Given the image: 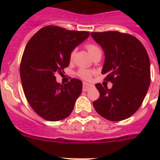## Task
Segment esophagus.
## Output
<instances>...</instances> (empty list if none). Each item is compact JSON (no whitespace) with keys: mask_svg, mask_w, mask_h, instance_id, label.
I'll use <instances>...</instances> for the list:
<instances>
[{"mask_svg":"<svg viewBox=\"0 0 160 160\" xmlns=\"http://www.w3.org/2000/svg\"><path fill=\"white\" fill-rule=\"evenodd\" d=\"M93 87L92 84L87 82H83V91H87Z\"/></svg>","mask_w":160,"mask_h":160,"instance_id":"1","label":"esophagus"}]
</instances>
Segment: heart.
Wrapping results in <instances>:
<instances>
[{
    "mask_svg": "<svg viewBox=\"0 0 160 160\" xmlns=\"http://www.w3.org/2000/svg\"><path fill=\"white\" fill-rule=\"evenodd\" d=\"M87 49L91 56H93L96 52L99 51L100 50L99 48L98 47V46H96L95 45H93V44H89V45H87ZM73 56V52H72V53H70V58H72ZM91 73H92V72L90 71V70H86V69H81V70L78 71V74L79 77H81L83 79H90V77H91Z\"/></svg>",
    "mask_w": 160,
    "mask_h": 160,
    "instance_id": "1",
    "label": "heart"
}]
</instances>
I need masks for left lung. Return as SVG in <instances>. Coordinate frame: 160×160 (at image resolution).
<instances>
[{"label":"left lung","instance_id":"8db88e82","mask_svg":"<svg viewBox=\"0 0 160 160\" xmlns=\"http://www.w3.org/2000/svg\"><path fill=\"white\" fill-rule=\"evenodd\" d=\"M91 37L102 48L105 61L102 73L112 88L95 85L100 97L93 102L106 119L121 121L135 114L142 104L151 82L150 60L146 49L132 35L117 31L94 32Z\"/></svg>","mask_w":160,"mask_h":160}]
</instances>
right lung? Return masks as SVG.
<instances>
[{
  "label": "right lung",
  "instance_id": "add662e5",
  "mask_svg": "<svg viewBox=\"0 0 160 160\" xmlns=\"http://www.w3.org/2000/svg\"><path fill=\"white\" fill-rule=\"evenodd\" d=\"M89 36L86 31L49 25L28 42L20 66L21 80L28 102L44 119L59 121L71 114L82 82L72 78L62 86L55 75L62 74L70 64V53Z\"/></svg>",
  "mask_w": 160,
  "mask_h": 160
}]
</instances>
